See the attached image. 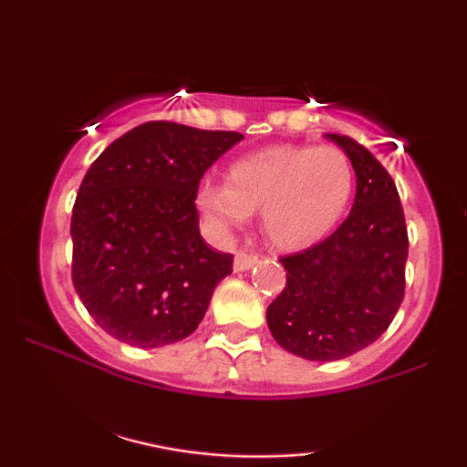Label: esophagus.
I'll return each instance as SVG.
<instances>
[{"label": "esophagus", "mask_w": 467, "mask_h": 467, "mask_svg": "<svg viewBox=\"0 0 467 467\" xmlns=\"http://www.w3.org/2000/svg\"><path fill=\"white\" fill-rule=\"evenodd\" d=\"M254 264H257V257H254V254L240 251V253H235V257H234V272H246V270H251Z\"/></svg>", "instance_id": "34e87169"}]
</instances>
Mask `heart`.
I'll return each mask as SVG.
<instances>
[{"instance_id": "obj_1", "label": "heart", "mask_w": 467, "mask_h": 467, "mask_svg": "<svg viewBox=\"0 0 467 467\" xmlns=\"http://www.w3.org/2000/svg\"><path fill=\"white\" fill-rule=\"evenodd\" d=\"M355 189L348 157L334 146H267L229 163L227 182L202 181L195 206L216 235L261 213L265 238L280 251L318 244L347 214Z\"/></svg>"}]
</instances>
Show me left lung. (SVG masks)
Segmentation results:
<instances>
[{
    "mask_svg": "<svg viewBox=\"0 0 467 467\" xmlns=\"http://www.w3.org/2000/svg\"><path fill=\"white\" fill-rule=\"evenodd\" d=\"M357 176L347 221L327 240L286 254V286L267 306V327L289 353L337 361L359 353L391 325L404 299L408 232L393 178L372 152L337 133Z\"/></svg>",
    "mask_w": 467,
    "mask_h": 467,
    "instance_id": "1",
    "label": "left lung"
}]
</instances>
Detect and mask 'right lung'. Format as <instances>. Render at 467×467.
<instances>
[{
  "label": "right lung",
  "mask_w": 467,
  "mask_h": 467,
  "mask_svg": "<svg viewBox=\"0 0 467 467\" xmlns=\"http://www.w3.org/2000/svg\"><path fill=\"white\" fill-rule=\"evenodd\" d=\"M235 131L150 120L95 159L72 210L74 289L106 334L159 348L193 334L234 257L200 234L195 191Z\"/></svg>",
  "instance_id": "obj_1"
}]
</instances>
